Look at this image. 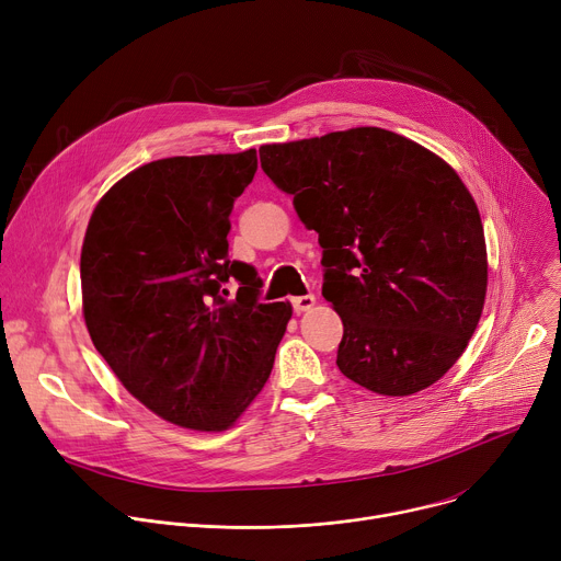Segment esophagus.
Wrapping results in <instances>:
<instances>
[{
  "label": "esophagus",
  "mask_w": 561,
  "mask_h": 561,
  "mask_svg": "<svg viewBox=\"0 0 561 561\" xmlns=\"http://www.w3.org/2000/svg\"><path fill=\"white\" fill-rule=\"evenodd\" d=\"M317 305V296L314 294H305V296H296V298H291V307H294V312L296 314H300V312H309V309H312Z\"/></svg>",
  "instance_id": "esophagus-1"
}]
</instances>
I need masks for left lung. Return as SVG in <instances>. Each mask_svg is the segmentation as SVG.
Listing matches in <instances>:
<instances>
[{
	"label": "left lung",
	"mask_w": 561,
	"mask_h": 561,
	"mask_svg": "<svg viewBox=\"0 0 561 561\" xmlns=\"http://www.w3.org/2000/svg\"><path fill=\"white\" fill-rule=\"evenodd\" d=\"M261 167L319 233L343 375L386 397L439 381L474 334L488 287L481 216L457 171L379 127L265 145Z\"/></svg>",
	"instance_id": "8db88e82"
}]
</instances>
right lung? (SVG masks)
Returning a JSON list of instances; mask_svg holds the SVG:
<instances>
[{
  "label": "right lung",
  "mask_w": 561,
  "mask_h": 561,
  "mask_svg": "<svg viewBox=\"0 0 561 561\" xmlns=\"http://www.w3.org/2000/svg\"><path fill=\"white\" fill-rule=\"evenodd\" d=\"M256 149L138 167L102 196L87 227L82 312L119 383L169 423L220 432L267 383L291 319L261 302L256 270L229 261L233 201ZM238 284L233 299L224 285Z\"/></svg>",
  "instance_id": "right-lung-1"
}]
</instances>
